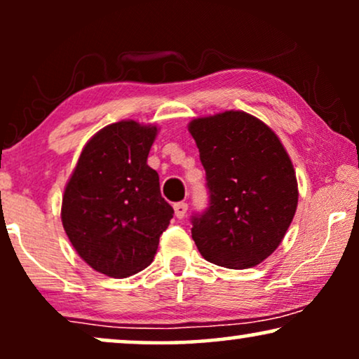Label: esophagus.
<instances>
[{
  "label": "esophagus",
  "instance_id": "obj_1",
  "mask_svg": "<svg viewBox=\"0 0 359 359\" xmlns=\"http://www.w3.org/2000/svg\"><path fill=\"white\" fill-rule=\"evenodd\" d=\"M173 208H175V215L178 219H183L186 212H188V204L186 203H176Z\"/></svg>",
  "mask_w": 359,
  "mask_h": 359
}]
</instances>
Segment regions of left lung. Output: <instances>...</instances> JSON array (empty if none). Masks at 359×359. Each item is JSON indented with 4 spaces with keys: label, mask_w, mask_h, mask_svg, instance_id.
<instances>
[{
    "label": "left lung",
    "mask_w": 359,
    "mask_h": 359,
    "mask_svg": "<svg viewBox=\"0 0 359 359\" xmlns=\"http://www.w3.org/2000/svg\"><path fill=\"white\" fill-rule=\"evenodd\" d=\"M209 189L208 209L191 217L196 247L230 269L262 263L279 247L297 208L294 166L278 135L242 111L189 122Z\"/></svg>",
    "instance_id": "1"
}]
</instances>
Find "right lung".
<instances>
[{
    "label": "right lung",
    "mask_w": 359,
    "mask_h": 359,
    "mask_svg": "<svg viewBox=\"0 0 359 359\" xmlns=\"http://www.w3.org/2000/svg\"><path fill=\"white\" fill-rule=\"evenodd\" d=\"M156 127L106 126L83 149L62 201L63 229L93 269L127 278L149 266L175 210L147 165Z\"/></svg>",
    "instance_id": "obj_1"
}]
</instances>
